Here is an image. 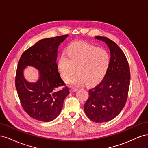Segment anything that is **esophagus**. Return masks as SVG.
<instances>
[{
  "label": "esophagus",
  "mask_w": 148,
  "mask_h": 148,
  "mask_svg": "<svg viewBox=\"0 0 148 148\" xmlns=\"http://www.w3.org/2000/svg\"><path fill=\"white\" fill-rule=\"evenodd\" d=\"M77 90H78V89L76 88L72 87V88H70V92H75L77 91Z\"/></svg>",
  "instance_id": "esophagus-1"
}]
</instances>
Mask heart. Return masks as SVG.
Listing matches in <instances>:
<instances>
[{
  "label": "heart",
  "instance_id": "1",
  "mask_svg": "<svg viewBox=\"0 0 148 148\" xmlns=\"http://www.w3.org/2000/svg\"><path fill=\"white\" fill-rule=\"evenodd\" d=\"M110 64V56L105 49L91 44L73 42L67 48V53H62L57 62L58 69L62 77L68 79L76 70L77 73L68 83L79 86L85 82L94 84L105 77Z\"/></svg>",
  "mask_w": 148,
  "mask_h": 148
}]
</instances>
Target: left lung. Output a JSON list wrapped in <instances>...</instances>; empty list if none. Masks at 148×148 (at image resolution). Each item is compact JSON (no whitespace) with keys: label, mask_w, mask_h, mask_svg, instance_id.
<instances>
[{"label":"left lung","mask_w":148,"mask_h":148,"mask_svg":"<svg viewBox=\"0 0 148 148\" xmlns=\"http://www.w3.org/2000/svg\"><path fill=\"white\" fill-rule=\"evenodd\" d=\"M95 38L108 46L110 64L101 83L89 90L84 109L89 119L101 123L114 119L123 109L128 97L130 72L127 58L117 44L106 37Z\"/></svg>","instance_id":"1"}]
</instances>
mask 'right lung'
Returning <instances> with one entry per match:
<instances>
[{"label": "right lung", "mask_w": 148, "mask_h": 148, "mask_svg": "<svg viewBox=\"0 0 148 148\" xmlns=\"http://www.w3.org/2000/svg\"><path fill=\"white\" fill-rule=\"evenodd\" d=\"M68 36L67 34L40 40L20 57L15 86L23 109L34 119L48 122L56 119L70 94L68 87L60 89L65 83L56 62L58 47ZM28 66L39 71L37 82L31 83L25 79L24 70Z\"/></svg>", "instance_id": "add662e5"}]
</instances>
